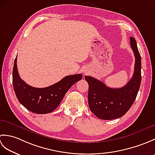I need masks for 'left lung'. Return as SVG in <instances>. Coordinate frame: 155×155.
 I'll return each instance as SVG.
<instances>
[{
	"label": "left lung",
	"mask_w": 155,
	"mask_h": 155,
	"mask_svg": "<svg viewBox=\"0 0 155 155\" xmlns=\"http://www.w3.org/2000/svg\"><path fill=\"white\" fill-rule=\"evenodd\" d=\"M130 43L135 57V64L133 77L124 87L112 88L93 77H84L88 84L90 110L100 119L113 120L123 117L136 99L141 83V57L133 37H130Z\"/></svg>",
	"instance_id": "1"
}]
</instances>
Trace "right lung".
<instances>
[{
  "instance_id": "obj_1",
  "label": "right lung",
  "mask_w": 155,
  "mask_h": 155,
  "mask_svg": "<svg viewBox=\"0 0 155 155\" xmlns=\"http://www.w3.org/2000/svg\"><path fill=\"white\" fill-rule=\"evenodd\" d=\"M17 57L14 62L12 84L18 101L27 109L37 114H47L54 110L60 104L69 88L81 80V74L68 75L58 83L46 88H35L27 84L19 77Z\"/></svg>"
}]
</instances>
